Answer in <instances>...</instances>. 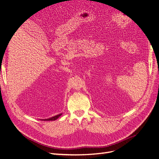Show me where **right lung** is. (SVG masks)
I'll return each mask as SVG.
<instances>
[{"label": "right lung", "instance_id": "1", "mask_svg": "<svg viewBox=\"0 0 159 159\" xmlns=\"http://www.w3.org/2000/svg\"><path fill=\"white\" fill-rule=\"evenodd\" d=\"M62 115V113H60V114H58V115H55V116H52V117H50V118H49V119H40L41 120H56V119H57L59 117H60L61 115Z\"/></svg>", "mask_w": 159, "mask_h": 159}]
</instances>
